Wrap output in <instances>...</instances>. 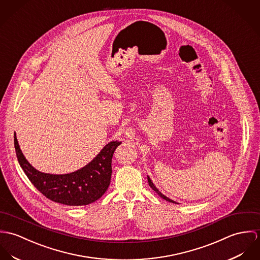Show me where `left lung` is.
I'll use <instances>...</instances> for the list:
<instances>
[{"instance_id":"1","label":"left lung","mask_w":260,"mask_h":260,"mask_svg":"<svg viewBox=\"0 0 260 260\" xmlns=\"http://www.w3.org/2000/svg\"><path fill=\"white\" fill-rule=\"evenodd\" d=\"M147 181H148V184H149V186H150V187H151V188H152V189H153V190H154V191H155V192H156V193H157V194H158V196H159V197H160L161 199L166 200L167 202H173V203H176V202H173V200H171V199L167 198V197H166L165 194H162V193H161V192H160V191H159V190H158V189H157V188L155 187V185H154V184L152 183L151 179H150V178H149L148 176H147Z\"/></svg>"}]
</instances>
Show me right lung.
<instances>
[{
    "label": "right lung",
    "instance_id": "right-lung-1",
    "mask_svg": "<svg viewBox=\"0 0 260 260\" xmlns=\"http://www.w3.org/2000/svg\"><path fill=\"white\" fill-rule=\"evenodd\" d=\"M121 142H111L83 169L67 174L41 173L24 156L17 138L15 149L21 168L35 187L47 199L71 206L87 205L101 199L112 177V158Z\"/></svg>",
    "mask_w": 260,
    "mask_h": 260
}]
</instances>
